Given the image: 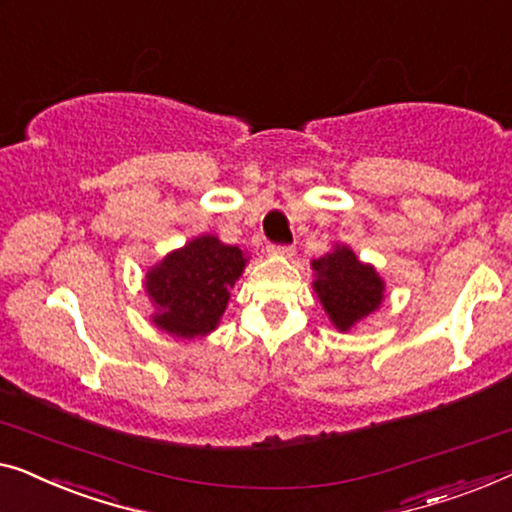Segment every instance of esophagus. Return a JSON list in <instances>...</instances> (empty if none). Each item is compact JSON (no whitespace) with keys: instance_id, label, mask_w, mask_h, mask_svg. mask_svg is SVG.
I'll use <instances>...</instances> for the list:
<instances>
[{"instance_id":"obj_1","label":"esophagus","mask_w":512,"mask_h":512,"mask_svg":"<svg viewBox=\"0 0 512 512\" xmlns=\"http://www.w3.org/2000/svg\"><path fill=\"white\" fill-rule=\"evenodd\" d=\"M269 253L276 255V257H292L294 246H269Z\"/></svg>"}]
</instances>
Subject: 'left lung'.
Returning a JSON list of instances; mask_svg holds the SVG:
<instances>
[{"label": "left lung", "mask_w": 512, "mask_h": 512, "mask_svg": "<svg viewBox=\"0 0 512 512\" xmlns=\"http://www.w3.org/2000/svg\"><path fill=\"white\" fill-rule=\"evenodd\" d=\"M313 290L338 331H348L383 304L385 283L371 264L359 262L348 246H334L313 259Z\"/></svg>", "instance_id": "obj_1"}]
</instances>
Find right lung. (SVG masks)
<instances>
[{"label":"right lung","mask_w":512,"mask_h":512,"mask_svg":"<svg viewBox=\"0 0 512 512\" xmlns=\"http://www.w3.org/2000/svg\"><path fill=\"white\" fill-rule=\"evenodd\" d=\"M241 248L204 234L187 241L146 273L155 306L153 325L176 338L206 336L218 327L234 287L246 269Z\"/></svg>","instance_id":"1"}]
</instances>
